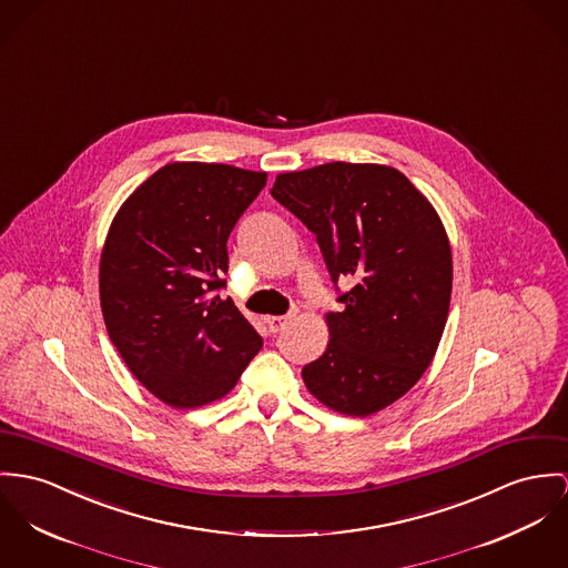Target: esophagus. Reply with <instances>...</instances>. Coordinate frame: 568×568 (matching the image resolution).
<instances>
[{"instance_id":"34e87169","label":"esophagus","mask_w":568,"mask_h":568,"mask_svg":"<svg viewBox=\"0 0 568 568\" xmlns=\"http://www.w3.org/2000/svg\"><path fill=\"white\" fill-rule=\"evenodd\" d=\"M294 320V315L292 313H287V315H272V317H265V322H267V328L272 331V333H281L283 328H287V324Z\"/></svg>"}]
</instances>
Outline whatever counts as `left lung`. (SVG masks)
<instances>
[{
	"label": "left lung",
	"mask_w": 568,
	"mask_h": 568,
	"mask_svg": "<svg viewBox=\"0 0 568 568\" xmlns=\"http://www.w3.org/2000/svg\"><path fill=\"white\" fill-rule=\"evenodd\" d=\"M270 194L315 233L342 311L326 352L303 367L328 408L365 417L433 363L452 296L449 240L428 199L392 166L331 162L276 176Z\"/></svg>",
	"instance_id": "1"
}]
</instances>
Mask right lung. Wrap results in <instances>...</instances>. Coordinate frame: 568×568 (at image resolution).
<instances>
[{
	"label": "right lung",
	"instance_id": "right-lung-1",
	"mask_svg": "<svg viewBox=\"0 0 568 568\" xmlns=\"http://www.w3.org/2000/svg\"><path fill=\"white\" fill-rule=\"evenodd\" d=\"M265 173L175 162L123 203L99 263L101 311L131 374L162 402L196 408L231 392L263 339L231 298L226 240Z\"/></svg>",
	"mask_w": 568,
	"mask_h": 568
}]
</instances>
